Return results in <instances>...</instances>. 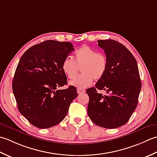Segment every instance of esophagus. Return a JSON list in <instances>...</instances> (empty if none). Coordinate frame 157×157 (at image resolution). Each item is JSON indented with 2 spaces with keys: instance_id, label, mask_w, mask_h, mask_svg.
<instances>
[{
  "instance_id": "1",
  "label": "esophagus",
  "mask_w": 157,
  "mask_h": 157,
  "mask_svg": "<svg viewBox=\"0 0 157 157\" xmlns=\"http://www.w3.org/2000/svg\"><path fill=\"white\" fill-rule=\"evenodd\" d=\"M85 90L84 89H81V88L77 89L78 94H83V93H85Z\"/></svg>"
}]
</instances>
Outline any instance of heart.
<instances>
[{
  "mask_svg": "<svg viewBox=\"0 0 157 157\" xmlns=\"http://www.w3.org/2000/svg\"><path fill=\"white\" fill-rule=\"evenodd\" d=\"M107 58L104 54L98 53L91 47L83 45L76 51L74 58L66 57L63 61L62 68L66 76L74 79L81 68L82 74L70 82L78 88H85L95 80L103 77L107 69Z\"/></svg>",
  "mask_w": 157,
  "mask_h": 157,
  "instance_id": "heart-1",
  "label": "heart"
}]
</instances>
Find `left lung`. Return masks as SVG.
Listing matches in <instances>:
<instances>
[{
	"label": "left lung",
	"instance_id": "8db88e82",
	"mask_svg": "<svg viewBox=\"0 0 157 157\" xmlns=\"http://www.w3.org/2000/svg\"><path fill=\"white\" fill-rule=\"evenodd\" d=\"M107 58L103 77L86 92L89 97L87 113L97 125L114 129L124 125L137 107L142 85L135 57L123 44L112 39L98 40ZM105 90L102 96L97 89Z\"/></svg>",
	"mask_w": 157,
	"mask_h": 157
}]
</instances>
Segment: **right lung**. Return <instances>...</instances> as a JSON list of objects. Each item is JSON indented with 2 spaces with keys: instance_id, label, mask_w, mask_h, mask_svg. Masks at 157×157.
I'll return each mask as SVG.
<instances>
[{
  "instance_id": "obj_1",
  "label": "right lung",
  "mask_w": 157,
  "mask_h": 157,
  "mask_svg": "<svg viewBox=\"0 0 157 157\" xmlns=\"http://www.w3.org/2000/svg\"><path fill=\"white\" fill-rule=\"evenodd\" d=\"M74 51L72 43L46 40L31 47L20 59L12 88L20 113L34 127L47 129L66 117L78 96L76 89L67 84L63 61Z\"/></svg>"
}]
</instances>
